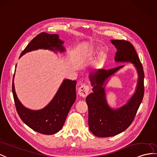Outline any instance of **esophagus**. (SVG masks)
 <instances>
[{"label": "esophagus", "instance_id": "34e87169", "mask_svg": "<svg viewBox=\"0 0 157 157\" xmlns=\"http://www.w3.org/2000/svg\"><path fill=\"white\" fill-rule=\"evenodd\" d=\"M89 91V86L88 85H82L79 87L78 90V94L82 97H86Z\"/></svg>", "mask_w": 157, "mask_h": 157}]
</instances>
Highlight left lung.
<instances>
[{"instance_id":"left-lung-1","label":"left lung","mask_w":157,"mask_h":157,"mask_svg":"<svg viewBox=\"0 0 157 157\" xmlns=\"http://www.w3.org/2000/svg\"><path fill=\"white\" fill-rule=\"evenodd\" d=\"M117 48L114 60L117 63H131L138 73L135 93L128 102L118 109H113L106 99L105 86L109 78L124 66L110 70L99 69L90 73L93 93L86 98L89 109V126L93 135L109 137L118 135L131 124L144 96L143 67L132 44L124 40H110Z\"/></svg>"}]
</instances>
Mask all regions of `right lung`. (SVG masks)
I'll use <instances>...</instances> for the list:
<instances>
[{
	"label": "right lung",
	"mask_w": 157,
	"mask_h": 157,
	"mask_svg": "<svg viewBox=\"0 0 157 157\" xmlns=\"http://www.w3.org/2000/svg\"><path fill=\"white\" fill-rule=\"evenodd\" d=\"M64 41L58 34L42 33L34 37L26 46L19 58L33 51L38 49L49 50L56 53L64 52ZM17 67V64H16ZM15 73V72H14ZM13 79V94L19 117L24 123L34 131L44 135H53L63 127L68 113L76 100V81L64 79L57 90L55 97L48 104L40 110H31L25 107L17 97Z\"/></svg>",
	"instance_id": "right-lung-1"
}]
</instances>
